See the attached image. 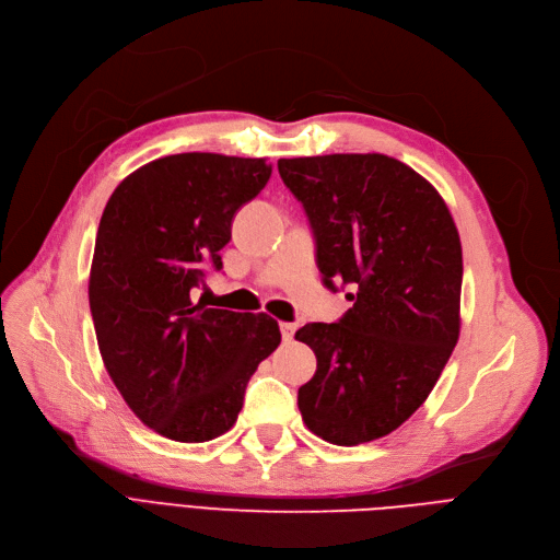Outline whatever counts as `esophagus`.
<instances>
[{
	"mask_svg": "<svg viewBox=\"0 0 560 560\" xmlns=\"http://www.w3.org/2000/svg\"><path fill=\"white\" fill-rule=\"evenodd\" d=\"M279 329H281V338H283L285 342H290L292 338H295L298 325H292V322H279Z\"/></svg>",
	"mask_w": 560,
	"mask_h": 560,
	"instance_id": "esophagus-1",
	"label": "esophagus"
}]
</instances>
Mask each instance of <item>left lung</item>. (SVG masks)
<instances>
[{
  "instance_id": "8db88e82",
  "label": "left lung",
  "mask_w": 560,
  "mask_h": 560,
  "mask_svg": "<svg viewBox=\"0 0 560 560\" xmlns=\"http://www.w3.org/2000/svg\"><path fill=\"white\" fill-rule=\"evenodd\" d=\"M279 174L308 215L322 281L354 290L338 322L295 334L317 359L302 420L331 445L370 443L424 404L458 342V229L424 176L384 154L279 159Z\"/></svg>"
}]
</instances>
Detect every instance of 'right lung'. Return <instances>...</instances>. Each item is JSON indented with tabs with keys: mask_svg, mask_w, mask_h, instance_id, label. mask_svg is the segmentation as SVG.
Masks as SVG:
<instances>
[{
	"mask_svg": "<svg viewBox=\"0 0 560 560\" xmlns=\"http://www.w3.org/2000/svg\"><path fill=\"white\" fill-rule=\"evenodd\" d=\"M272 174L265 159L163 156L117 186L100 220L88 300L100 354L136 418L176 443L226 433L277 319L192 302L222 268L231 220Z\"/></svg>",
	"mask_w": 560,
	"mask_h": 560,
	"instance_id": "right-lung-1",
	"label": "right lung"
}]
</instances>
